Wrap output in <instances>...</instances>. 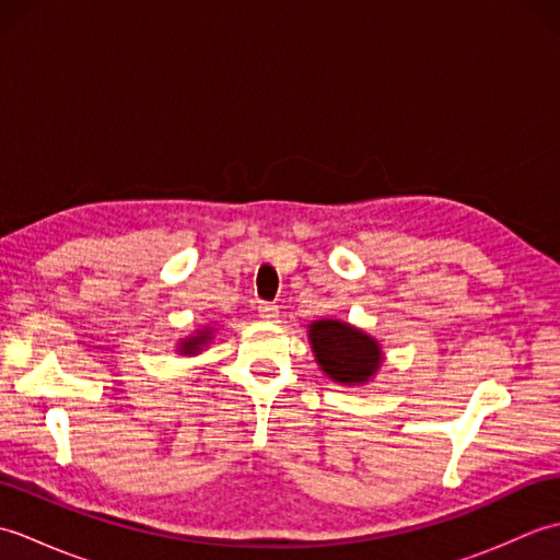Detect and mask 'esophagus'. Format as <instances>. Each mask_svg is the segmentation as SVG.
<instances>
[{"instance_id":"esophagus-1","label":"esophagus","mask_w":560,"mask_h":560,"mask_svg":"<svg viewBox=\"0 0 560 560\" xmlns=\"http://www.w3.org/2000/svg\"><path fill=\"white\" fill-rule=\"evenodd\" d=\"M257 313H259V317H261V319H267V323H273V319L279 317V305L261 301V303L257 305Z\"/></svg>"}]
</instances>
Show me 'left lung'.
Returning <instances> with one entry per match:
<instances>
[{
  "instance_id": "left-lung-1",
  "label": "left lung",
  "mask_w": 560,
  "mask_h": 560,
  "mask_svg": "<svg viewBox=\"0 0 560 560\" xmlns=\"http://www.w3.org/2000/svg\"><path fill=\"white\" fill-rule=\"evenodd\" d=\"M311 343L317 363L337 383H365L380 365L377 341L337 319L313 323Z\"/></svg>"
}]
</instances>
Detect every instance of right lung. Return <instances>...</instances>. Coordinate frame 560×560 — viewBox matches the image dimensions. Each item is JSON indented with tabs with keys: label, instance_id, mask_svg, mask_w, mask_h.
Wrapping results in <instances>:
<instances>
[{
	"label": "right lung",
	"instance_id": "add662e5",
	"mask_svg": "<svg viewBox=\"0 0 560 560\" xmlns=\"http://www.w3.org/2000/svg\"><path fill=\"white\" fill-rule=\"evenodd\" d=\"M209 335H211V331L207 329V331H199L197 337H189L187 341H183V353H195V351H199L201 343H207Z\"/></svg>",
	"mask_w": 560,
	"mask_h": 560
}]
</instances>
